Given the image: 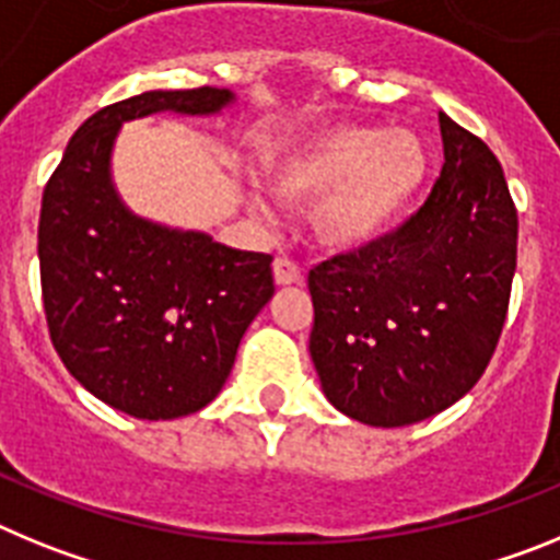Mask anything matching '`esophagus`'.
<instances>
[{"mask_svg":"<svg viewBox=\"0 0 560 560\" xmlns=\"http://www.w3.org/2000/svg\"><path fill=\"white\" fill-rule=\"evenodd\" d=\"M303 280V269L300 264L289 260V257H277L275 260V283L277 285H294Z\"/></svg>","mask_w":560,"mask_h":560,"instance_id":"esophagus-1","label":"esophagus"}]
</instances>
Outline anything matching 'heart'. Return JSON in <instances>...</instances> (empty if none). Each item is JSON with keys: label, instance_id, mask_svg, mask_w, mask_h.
<instances>
[{"label": "heart", "instance_id": "1", "mask_svg": "<svg viewBox=\"0 0 560 560\" xmlns=\"http://www.w3.org/2000/svg\"><path fill=\"white\" fill-rule=\"evenodd\" d=\"M429 173L418 133L334 126L271 156L266 185L285 205H314L316 237L355 249L404 215Z\"/></svg>", "mask_w": 560, "mask_h": 560}]
</instances>
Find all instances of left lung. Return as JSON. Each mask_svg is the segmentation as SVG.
<instances>
[{
    "instance_id": "obj_1",
    "label": "left lung",
    "mask_w": 560,
    "mask_h": 560,
    "mask_svg": "<svg viewBox=\"0 0 560 560\" xmlns=\"http://www.w3.org/2000/svg\"><path fill=\"white\" fill-rule=\"evenodd\" d=\"M443 171L393 235L308 271V350L328 400L370 427L443 412L502 336L518 215L491 148L440 112Z\"/></svg>"
}]
</instances>
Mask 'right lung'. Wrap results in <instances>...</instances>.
<instances>
[{
  "instance_id": "right-lung-1",
  "label": "right lung",
  "mask_w": 560,
  "mask_h": 560,
  "mask_svg": "<svg viewBox=\"0 0 560 560\" xmlns=\"http://www.w3.org/2000/svg\"><path fill=\"white\" fill-rule=\"evenodd\" d=\"M230 101L226 89L199 86L112 103L72 133L44 187L38 264L52 348L89 393L131 418L207 407L275 277L271 255L133 219L108 179L112 142L122 120Z\"/></svg>"
}]
</instances>
